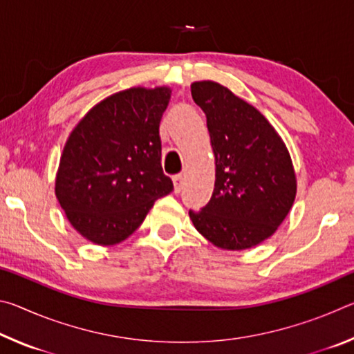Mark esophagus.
Wrapping results in <instances>:
<instances>
[{
	"mask_svg": "<svg viewBox=\"0 0 354 354\" xmlns=\"http://www.w3.org/2000/svg\"><path fill=\"white\" fill-rule=\"evenodd\" d=\"M173 181H175V192L179 194L183 189V184H184V175H175L173 176Z\"/></svg>",
	"mask_w": 354,
	"mask_h": 354,
	"instance_id": "34e87169",
	"label": "esophagus"
}]
</instances>
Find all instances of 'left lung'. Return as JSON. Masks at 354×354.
<instances>
[{
    "mask_svg": "<svg viewBox=\"0 0 354 354\" xmlns=\"http://www.w3.org/2000/svg\"><path fill=\"white\" fill-rule=\"evenodd\" d=\"M206 113L215 156L211 201L189 211L196 231L221 250L256 247L277 232L297 195V176L284 140L247 101L214 81L190 86Z\"/></svg>",
    "mask_w": 354,
    "mask_h": 354,
    "instance_id": "8db88e82",
    "label": "left lung"
}]
</instances>
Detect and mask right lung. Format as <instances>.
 Instances as JSON below:
<instances>
[{
  "label": "right lung",
  "mask_w": 354,
  "mask_h": 354,
  "mask_svg": "<svg viewBox=\"0 0 354 354\" xmlns=\"http://www.w3.org/2000/svg\"><path fill=\"white\" fill-rule=\"evenodd\" d=\"M167 86L131 87L95 104L71 131L55 192L70 225L95 245H115L145 220L173 183L160 164Z\"/></svg>",
  "instance_id": "obj_1"
}]
</instances>
